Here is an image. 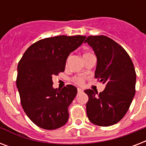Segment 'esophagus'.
<instances>
[{
	"label": "esophagus",
	"instance_id": "34e87169",
	"mask_svg": "<svg viewBox=\"0 0 146 146\" xmlns=\"http://www.w3.org/2000/svg\"><path fill=\"white\" fill-rule=\"evenodd\" d=\"M77 91H78V93H80V92H82L83 90H82V89H80V88H79V89H77Z\"/></svg>",
	"mask_w": 146,
	"mask_h": 146
}]
</instances>
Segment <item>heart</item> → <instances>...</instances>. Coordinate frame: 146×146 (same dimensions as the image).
Here are the masks:
<instances>
[{
	"label": "heart",
	"instance_id": "1",
	"mask_svg": "<svg viewBox=\"0 0 146 146\" xmlns=\"http://www.w3.org/2000/svg\"><path fill=\"white\" fill-rule=\"evenodd\" d=\"M86 54H89V53H86ZM73 81L75 82L76 84L79 85V86H83L85 84V79L83 77H81V76L74 77L73 79Z\"/></svg>",
	"mask_w": 146,
	"mask_h": 146
}]
</instances>
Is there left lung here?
I'll return each mask as SVG.
<instances>
[{
	"label": "left lung",
	"mask_w": 146,
	"mask_h": 146,
	"mask_svg": "<svg viewBox=\"0 0 146 146\" xmlns=\"http://www.w3.org/2000/svg\"><path fill=\"white\" fill-rule=\"evenodd\" d=\"M85 43L92 48L97 57L95 77L106 84L99 94L92 89L85 90L89 96L87 117L94 124L109 127L124 117L135 96L134 65L124 48L107 36L91 35Z\"/></svg>",
	"instance_id": "8db88e82"
}]
</instances>
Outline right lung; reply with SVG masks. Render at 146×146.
Listing matches in <instances>:
<instances>
[{"instance_id": "1", "label": "right lung", "mask_w": 146, "mask_h": 146, "mask_svg": "<svg viewBox=\"0 0 146 146\" xmlns=\"http://www.w3.org/2000/svg\"><path fill=\"white\" fill-rule=\"evenodd\" d=\"M86 38L58 35L39 40L29 46L19 60L16 82L21 105L38 127L51 130L67 122L68 107L77 89L73 85L54 89L52 77L64 72L69 54Z\"/></svg>"}]
</instances>
